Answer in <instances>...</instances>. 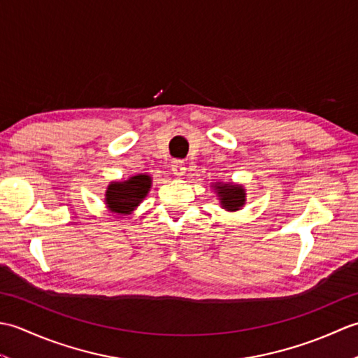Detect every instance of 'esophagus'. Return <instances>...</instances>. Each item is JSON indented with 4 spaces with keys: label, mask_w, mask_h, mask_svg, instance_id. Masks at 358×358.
Here are the masks:
<instances>
[{
    "label": "esophagus",
    "mask_w": 358,
    "mask_h": 358,
    "mask_svg": "<svg viewBox=\"0 0 358 358\" xmlns=\"http://www.w3.org/2000/svg\"><path fill=\"white\" fill-rule=\"evenodd\" d=\"M171 169H172L175 177H183V175L186 173V166L183 162H180V159H175V162H172Z\"/></svg>",
    "instance_id": "obj_1"
}]
</instances>
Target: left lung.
<instances>
[{"mask_svg":"<svg viewBox=\"0 0 358 358\" xmlns=\"http://www.w3.org/2000/svg\"><path fill=\"white\" fill-rule=\"evenodd\" d=\"M212 191L218 196L220 206L227 212H237L246 204V189L240 183L232 181H215L212 183Z\"/></svg>","mask_w":358,"mask_h":358,"instance_id":"obj_1","label":"left lung"}]
</instances>
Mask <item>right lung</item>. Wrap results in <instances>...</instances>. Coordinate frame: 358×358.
Returning <instances> with one entry per match:
<instances>
[{
    "label": "right lung",
    "mask_w": 358,
    "mask_h": 358,
    "mask_svg": "<svg viewBox=\"0 0 358 358\" xmlns=\"http://www.w3.org/2000/svg\"><path fill=\"white\" fill-rule=\"evenodd\" d=\"M152 187V177L136 173L126 180L110 181L104 194V204L112 214L131 215L146 199Z\"/></svg>",
    "instance_id": "right-lung-1"
}]
</instances>
